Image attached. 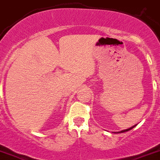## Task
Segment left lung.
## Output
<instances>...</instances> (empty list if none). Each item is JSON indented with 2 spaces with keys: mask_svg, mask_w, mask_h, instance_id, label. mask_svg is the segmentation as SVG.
<instances>
[{
  "mask_svg": "<svg viewBox=\"0 0 160 160\" xmlns=\"http://www.w3.org/2000/svg\"><path fill=\"white\" fill-rule=\"evenodd\" d=\"M135 126H136V125H134V126L131 127V128H128V129H127V130H123V131H119V132H118V133H123V132H126V131H130V130L133 129V128H134V127H135Z\"/></svg>",
  "mask_w": 160,
  "mask_h": 160,
  "instance_id": "1",
  "label": "left lung"
}]
</instances>
